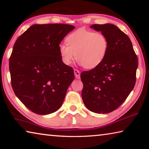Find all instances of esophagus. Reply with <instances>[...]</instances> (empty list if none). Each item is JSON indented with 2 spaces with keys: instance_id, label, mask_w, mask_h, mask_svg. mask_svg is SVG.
I'll return each instance as SVG.
<instances>
[{
  "instance_id": "obj_1",
  "label": "esophagus",
  "mask_w": 149,
  "mask_h": 149,
  "mask_svg": "<svg viewBox=\"0 0 149 149\" xmlns=\"http://www.w3.org/2000/svg\"><path fill=\"white\" fill-rule=\"evenodd\" d=\"M74 74H75V78H77V79H79L80 78V72L79 71V70L74 69Z\"/></svg>"
}]
</instances>
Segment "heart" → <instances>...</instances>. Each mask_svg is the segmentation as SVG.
I'll use <instances>...</instances> for the list:
<instances>
[{
  "label": "heart",
  "mask_w": 149,
  "mask_h": 149,
  "mask_svg": "<svg viewBox=\"0 0 149 149\" xmlns=\"http://www.w3.org/2000/svg\"><path fill=\"white\" fill-rule=\"evenodd\" d=\"M67 45H59V52L65 64L70 65L75 58L87 69H92L101 63L107 55L108 40L102 33L79 29L66 38Z\"/></svg>",
  "instance_id": "obj_1"
}]
</instances>
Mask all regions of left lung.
<instances>
[{
  "label": "left lung",
  "mask_w": 149,
  "mask_h": 149,
  "mask_svg": "<svg viewBox=\"0 0 149 149\" xmlns=\"http://www.w3.org/2000/svg\"><path fill=\"white\" fill-rule=\"evenodd\" d=\"M108 40L107 55L100 64L81 74L83 101L97 114L112 112L125 101L136 81L137 56L127 35L113 24H93Z\"/></svg>",
  "instance_id": "left-lung-1"
}]
</instances>
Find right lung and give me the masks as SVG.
I'll return each mask as SVG.
<instances>
[{
    "label": "right lung",
    "instance_id": "right-lung-1",
    "mask_svg": "<svg viewBox=\"0 0 149 149\" xmlns=\"http://www.w3.org/2000/svg\"><path fill=\"white\" fill-rule=\"evenodd\" d=\"M72 25H33L17 39L10 57L11 84L15 95L31 112H56L74 79V70L62 62L59 45Z\"/></svg>",
    "mask_w": 149,
    "mask_h": 149
}]
</instances>
